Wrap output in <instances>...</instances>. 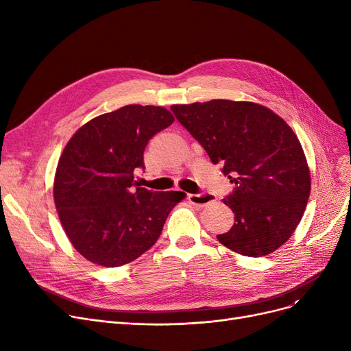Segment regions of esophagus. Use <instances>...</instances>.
I'll return each mask as SVG.
<instances>
[{"instance_id":"esophagus-1","label":"esophagus","mask_w":351,"mask_h":351,"mask_svg":"<svg viewBox=\"0 0 351 351\" xmlns=\"http://www.w3.org/2000/svg\"><path fill=\"white\" fill-rule=\"evenodd\" d=\"M188 200L195 206L204 208V206H208V205L213 204V202L216 200V197L213 195H210V193H202V195L191 193V195H188Z\"/></svg>"}]
</instances>
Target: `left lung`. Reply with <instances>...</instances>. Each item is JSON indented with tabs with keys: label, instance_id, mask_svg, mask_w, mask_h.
<instances>
[{
	"label": "left lung",
	"instance_id": "1",
	"mask_svg": "<svg viewBox=\"0 0 351 351\" xmlns=\"http://www.w3.org/2000/svg\"><path fill=\"white\" fill-rule=\"evenodd\" d=\"M171 109L212 163L236 183L222 200L234 213V223L217 234L219 242L250 257L278 250L300 223L311 189L298 135L256 102L212 99Z\"/></svg>",
	"mask_w": 351,
	"mask_h": 351
}]
</instances>
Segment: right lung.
<instances>
[{
  "instance_id": "right-lung-1",
  "label": "right lung",
  "mask_w": 351,
  "mask_h": 351,
  "mask_svg": "<svg viewBox=\"0 0 351 351\" xmlns=\"http://www.w3.org/2000/svg\"><path fill=\"white\" fill-rule=\"evenodd\" d=\"M175 121L163 106L126 105L84 123L65 145L53 202L66 237L104 267L134 262L160 236L183 192L134 188L149 139Z\"/></svg>"
}]
</instances>
